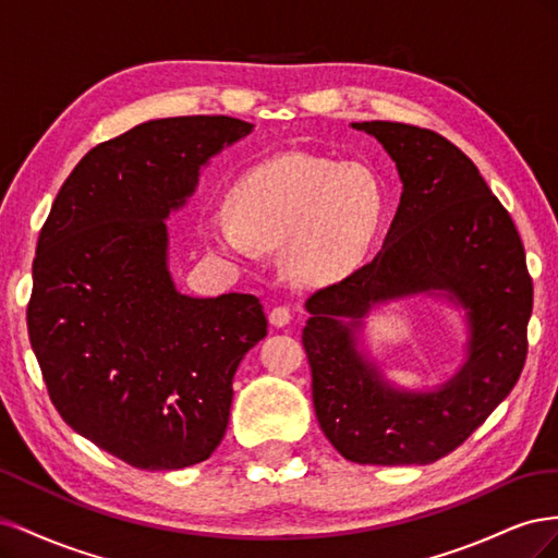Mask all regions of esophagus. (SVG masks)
Masks as SVG:
<instances>
[{
  "label": "esophagus",
  "mask_w": 558,
  "mask_h": 558,
  "mask_svg": "<svg viewBox=\"0 0 558 558\" xmlns=\"http://www.w3.org/2000/svg\"><path fill=\"white\" fill-rule=\"evenodd\" d=\"M269 324H272L275 328H283L291 324V312L289 307H275L272 312H269Z\"/></svg>",
  "instance_id": "34e87169"
}]
</instances>
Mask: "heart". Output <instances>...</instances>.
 Returning a JSON list of instances; mask_svg holds the SVG:
<instances>
[{"label": "heart", "instance_id": "1", "mask_svg": "<svg viewBox=\"0 0 558 558\" xmlns=\"http://www.w3.org/2000/svg\"><path fill=\"white\" fill-rule=\"evenodd\" d=\"M228 211H214L199 226L209 251L248 260L256 248L281 246L286 277L328 286L367 253L381 221V191L365 165L293 150L234 181Z\"/></svg>", "mask_w": 558, "mask_h": 558}]
</instances>
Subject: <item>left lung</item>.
<instances>
[{"instance_id":"left-lung-1","label":"left lung","mask_w":558,"mask_h":558,"mask_svg":"<svg viewBox=\"0 0 558 558\" xmlns=\"http://www.w3.org/2000/svg\"><path fill=\"white\" fill-rule=\"evenodd\" d=\"M396 162L400 205L381 251L314 293L302 330L318 426L347 461L428 465L484 424L526 361L533 283L510 214L463 150L404 123H351ZM424 296L459 308L460 367L440 385H396L368 347L366 318Z\"/></svg>"}]
</instances>
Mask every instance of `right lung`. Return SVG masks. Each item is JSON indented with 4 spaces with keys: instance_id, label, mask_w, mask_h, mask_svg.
Segmentation results:
<instances>
[{
    "instance_id": "right-lung-1",
    "label": "right lung",
    "mask_w": 558,
    "mask_h": 558,
    "mask_svg": "<svg viewBox=\"0 0 558 558\" xmlns=\"http://www.w3.org/2000/svg\"><path fill=\"white\" fill-rule=\"evenodd\" d=\"M253 128L156 118L95 146L64 181L32 265L27 330L56 410L140 470H179L221 445L232 377L267 335L256 295L181 293L167 218Z\"/></svg>"
}]
</instances>
